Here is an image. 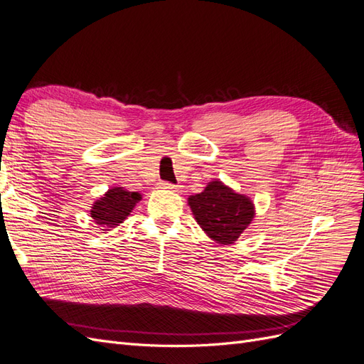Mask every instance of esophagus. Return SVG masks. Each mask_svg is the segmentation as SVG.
<instances>
[{
	"label": "esophagus",
	"instance_id": "34e87169",
	"mask_svg": "<svg viewBox=\"0 0 364 364\" xmlns=\"http://www.w3.org/2000/svg\"><path fill=\"white\" fill-rule=\"evenodd\" d=\"M159 186L164 190H171V191H181V185H174V183H170V182H159Z\"/></svg>",
	"mask_w": 364,
	"mask_h": 364
}]
</instances>
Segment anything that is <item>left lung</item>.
I'll return each instance as SVG.
<instances>
[{"mask_svg": "<svg viewBox=\"0 0 364 364\" xmlns=\"http://www.w3.org/2000/svg\"><path fill=\"white\" fill-rule=\"evenodd\" d=\"M197 223L220 245H230L250 225L255 211L246 196L234 193L220 181L188 199Z\"/></svg>", "mask_w": 364, "mask_h": 364, "instance_id": "obj_1", "label": "left lung"}]
</instances>
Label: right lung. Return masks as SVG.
I'll return each instance as SVG.
<instances>
[{"label": "right lung", "mask_w": 364, "mask_h": 364, "mask_svg": "<svg viewBox=\"0 0 364 364\" xmlns=\"http://www.w3.org/2000/svg\"><path fill=\"white\" fill-rule=\"evenodd\" d=\"M138 200H141V196L138 193L115 186V188L109 190L100 200L94 203L91 217L97 225L103 228H115L124 218H127Z\"/></svg>", "instance_id": "obj_1"}]
</instances>
